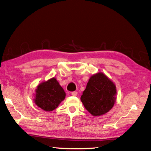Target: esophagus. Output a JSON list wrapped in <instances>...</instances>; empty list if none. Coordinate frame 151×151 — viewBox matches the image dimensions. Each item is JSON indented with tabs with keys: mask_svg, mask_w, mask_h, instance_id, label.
<instances>
[{
	"mask_svg": "<svg viewBox=\"0 0 151 151\" xmlns=\"http://www.w3.org/2000/svg\"><path fill=\"white\" fill-rule=\"evenodd\" d=\"M71 93H72V95L73 96H77V95H78V92H77L76 91L72 92Z\"/></svg>",
	"mask_w": 151,
	"mask_h": 151,
	"instance_id": "1",
	"label": "esophagus"
}]
</instances>
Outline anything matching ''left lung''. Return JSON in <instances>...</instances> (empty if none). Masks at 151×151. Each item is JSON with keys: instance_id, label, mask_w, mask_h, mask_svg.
I'll return each mask as SVG.
<instances>
[{"instance_id": "8db88e82", "label": "left lung", "mask_w": 151, "mask_h": 151, "mask_svg": "<svg viewBox=\"0 0 151 151\" xmlns=\"http://www.w3.org/2000/svg\"><path fill=\"white\" fill-rule=\"evenodd\" d=\"M116 87L102 72L90 77L81 97L85 108L93 116H101L112 109L116 102Z\"/></svg>"}]
</instances>
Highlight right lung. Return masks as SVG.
I'll use <instances>...</instances> for the list:
<instances>
[{
    "mask_svg": "<svg viewBox=\"0 0 151 151\" xmlns=\"http://www.w3.org/2000/svg\"><path fill=\"white\" fill-rule=\"evenodd\" d=\"M35 92L36 105L48 112L55 109L66 96L64 90L55 78L39 84Z\"/></svg>",
    "mask_w": 151,
    "mask_h": 151,
    "instance_id": "add662e5",
    "label": "right lung"
}]
</instances>
